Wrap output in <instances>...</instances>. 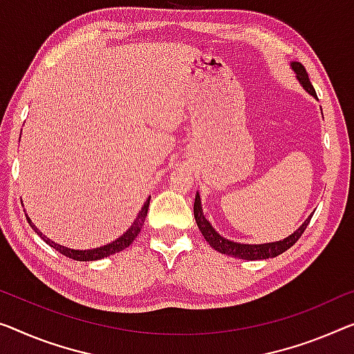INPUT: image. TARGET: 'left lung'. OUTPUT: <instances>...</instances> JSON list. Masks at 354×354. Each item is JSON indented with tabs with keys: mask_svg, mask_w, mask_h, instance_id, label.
Listing matches in <instances>:
<instances>
[{
	"mask_svg": "<svg viewBox=\"0 0 354 354\" xmlns=\"http://www.w3.org/2000/svg\"><path fill=\"white\" fill-rule=\"evenodd\" d=\"M292 70L299 79V82L302 84V87L307 91L310 95H313L315 98L316 97V92L312 86V82H310L308 75H307V70H305L302 63L299 62H292L291 63ZM194 216H195V223H197L200 232H202V235L205 236V240L208 241L211 248H214L216 251L223 252V254H227L232 257H239V259H245V261H261V259H268V257H277L279 254H283L284 251H288L289 248H291L295 241H297L302 234L307 229V225L310 224V219H312L313 214H310L307 219H305V223L300 225V227L288 236V239L284 240H279V241H272V243H262V245H245V243H236V241H230L227 239H224V236H221L218 232L213 229V225H211L207 218L203 216V211H202V202H200V195L197 194L195 195V202H194Z\"/></svg>",
	"mask_w": 354,
	"mask_h": 354,
	"instance_id": "8db88e82",
	"label": "left lung"
}]
</instances>
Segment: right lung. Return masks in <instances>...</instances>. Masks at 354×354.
Listing matches in <instances>:
<instances>
[{
    "label": "right lung",
    "instance_id": "right-lung-1",
    "mask_svg": "<svg viewBox=\"0 0 354 354\" xmlns=\"http://www.w3.org/2000/svg\"><path fill=\"white\" fill-rule=\"evenodd\" d=\"M149 200L151 198L146 200V203L143 205V208H141V211L138 213V218L135 219V223L130 225V229L127 230L124 235H120L118 240L111 241V243L104 245V246L93 248V250H84V251H81V250H70V248L62 246L59 243H55V241H52L50 239H47L46 235H42L41 232L36 229V225L31 223V219L28 218V216H26V214L25 216H26V221H28V224L31 225V229H33L36 234H38L41 239L46 241L47 245L52 246V248H54V250H57L59 252H62L63 256L70 257V259H75V261H81V262L100 261V259H104V257H108L111 254H115V252L125 250V248L130 246L131 241H133L136 236H138L140 230L143 229V223H145V218H146V214H147V208H149Z\"/></svg>",
    "mask_w": 354,
    "mask_h": 354
}]
</instances>
